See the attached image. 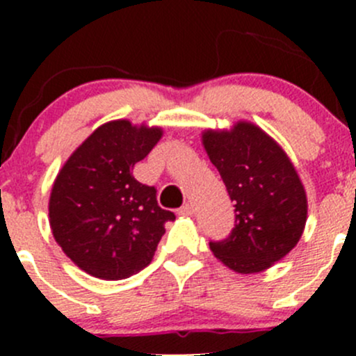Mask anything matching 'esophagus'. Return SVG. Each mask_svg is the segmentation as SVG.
<instances>
[{"label":"esophagus","mask_w":356,"mask_h":356,"mask_svg":"<svg viewBox=\"0 0 356 356\" xmlns=\"http://www.w3.org/2000/svg\"><path fill=\"white\" fill-rule=\"evenodd\" d=\"M179 215H181V217H189V215H193V204H182V207L179 208Z\"/></svg>","instance_id":"34e87169"}]
</instances>
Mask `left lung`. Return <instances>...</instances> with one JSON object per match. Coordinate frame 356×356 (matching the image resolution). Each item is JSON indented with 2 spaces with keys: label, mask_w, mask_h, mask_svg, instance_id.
Segmentation results:
<instances>
[{
  "label": "left lung",
  "mask_w": 356,
  "mask_h": 356,
  "mask_svg": "<svg viewBox=\"0 0 356 356\" xmlns=\"http://www.w3.org/2000/svg\"><path fill=\"white\" fill-rule=\"evenodd\" d=\"M201 145L236 207V227L210 243L215 258L238 274H258L298 245L308 215L307 191L282 146L250 120L204 129Z\"/></svg>",
  "instance_id": "1"
}]
</instances>
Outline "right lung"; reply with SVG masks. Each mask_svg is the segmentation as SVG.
Segmentation results:
<instances>
[{"instance_id":"add662e5","label":"right lung","mask_w":356,"mask_h":356,"mask_svg":"<svg viewBox=\"0 0 356 356\" xmlns=\"http://www.w3.org/2000/svg\"><path fill=\"white\" fill-rule=\"evenodd\" d=\"M163 136L160 125L105 122L84 139L56 174L48 203L53 238L86 274L120 281L152 264L165 222L155 188L132 168Z\"/></svg>"}]
</instances>
